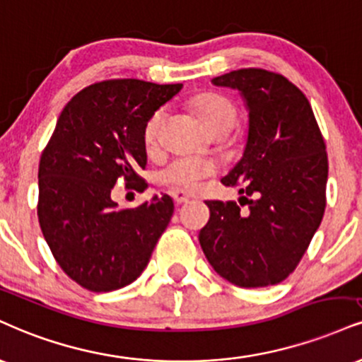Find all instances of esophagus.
<instances>
[{
    "label": "esophagus",
    "mask_w": 362,
    "mask_h": 362,
    "mask_svg": "<svg viewBox=\"0 0 362 362\" xmlns=\"http://www.w3.org/2000/svg\"><path fill=\"white\" fill-rule=\"evenodd\" d=\"M172 197H173V200H175V204L177 206H182V204H187L189 202V195H187L184 190H173L172 192Z\"/></svg>",
    "instance_id": "esophagus-1"
}]
</instances>
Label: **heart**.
<instances>
[{"label":"heart","instance_id":"heart-1","mask_svg":"<svg viewBox=\"0 0 362 362\" xmlns=\"http://www.w3.org/2000/svg\"><path fill=\"white\" fill-rule=\"evenodd\" d=\"M192 107L197 112L202 123L206 124L209 132H216L217 128L233 129L238 121V110L228 98L217 93H202L195 95L192 99ZM163 121V111H156L153 116L148 119L145 126V141L148 146H151L158 136L160 126ZM214 172L209 162L197 158H175L172 160L167 167H163L158 172V180L165 185L177 187V189H195L200 180L211 175Z\"/></svg>","mask_w":362,"mask_h":362}]
</instances>
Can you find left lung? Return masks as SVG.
<instances>
[{
	"mask_svg": "<svg viewBox=\"0 0 362 362\" xmlns=\"http://www.w3.org/2000/svg\"><path fill=\"white\" fill-rule=\"evenodd\" d=\"M250 111L243 158L223 178L239 202L209 200L199 241L212 268L243 288L276 285L302 259L325 211L327 151L305 94L281 74L239 69L212 79Z\"/></svg>",
	"mask_w": 362,
	"mask_h": 362,
	"instance_id": "8db88e82",
	"label": "left lung"
}]
</instances>
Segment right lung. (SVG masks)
Segmentation results:
<instances>
[{"label": "right lung", "mask_w": 362, "mask_h": 362, "mask_svg": "<svg viewBox=\"0 0 362 362\" xmlns=\"http://www.w3.org/2000/svg\"><path fill=\"white\" fill-rule=\"evenodd\" d=\"M180 89L139 79L95 82L57 119L38 167V223L59 267L82 288L101 293L136 280L172 219L170 195L117 209L111 190L117 180L143 190L145 126Z\"/></svg>", "instance_id": "right-lung-1"}]
</instances>
